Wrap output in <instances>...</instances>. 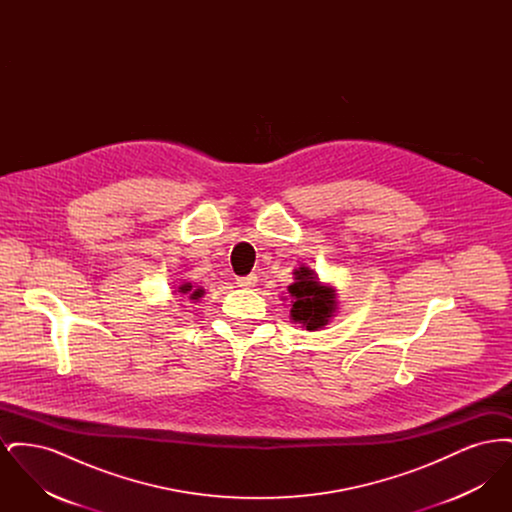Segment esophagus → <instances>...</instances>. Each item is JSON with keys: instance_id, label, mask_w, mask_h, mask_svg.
I'll return each mask as SVG.
<instances>
[{"instance_id": "1", "label": "esophagus", "mask_w": 512, "mask_h": 512, "mask_svg": "<svg viewBox=\"0 0 512 512\" xmlns=\"http://www.w3.org/2000/svg\"><path fill=\"white\" fill-rule=\"evenodd\" d=\"M255 282H257V276L255 274H249V276H238L236 278V284L240 286V288H253L255 286Z\"/></svg>"}]
</instances>
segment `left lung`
Returning <instances> with one entry per match:
<instances>
[{"label": "left lung", "instance_id": "left-lung-1", "mask_svg": "<svg viewBox=\"0 0 512 512\" xmlns=\"http://www.w3.org/2000/svg\"><path fill=\"white\" fill-rule=\"evenodd\" d=\"M293 274L295 282L288 288L293 299V320L301 322L307 330L322 328L336 311V293L332 288L322 286L309 268L301 267Z\"/></svg>", "mask_w": 512, "mask_h": 512}]
</instances>
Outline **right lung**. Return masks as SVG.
Wrapping results in <instances>:
<instances>
[{
	"mask_svg": "<svg viewBox=\"0 0 512 512\" xmlns=\"http://www.w3.org/2000/svg\"><path fill=\"white\" fill-rule=\"evenodd\" d=\"M178 292L190 293V299H199L203 295V290H195L192 284H184L178 288Z\"/></svg>",
	"mask_w": 512,
	"mask_h": 512,
	"instance_id": "right-lung-1",
	"label": "right lung"
}]
</instances>
